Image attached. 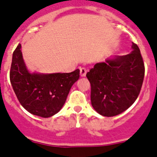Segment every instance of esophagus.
<instances>
[{
  "label": "esophagus",
  "mask_w": 157,
  "mask_h": 157,
  "mask_svg": "<svg viewBox=\"0 0 157 157\" xmlns=\"http://www.w3.org/2000/svg\"><path fill=\"white\" fill-rule=\"evenodd\" d=\"M80 76L81 77H85L86 73H87V70L85 68H80Z\"/></svg>",
  "instance_id": "esophagus-1"
}]
</instances>
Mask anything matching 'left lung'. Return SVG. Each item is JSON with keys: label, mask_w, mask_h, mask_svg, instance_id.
I'll return each instance as SVG.
<instances>
[{"label": "left lung", "mask_w": 157, "mask_h": 157, "mask_svg": "<svg viewBox=\"0 0 157 157\" xmlns=\"http://www.w3.org/2000/svg\"><path fill=\"white\" fill-rule=\"evenodd\" d=\"M132 49L126 56L96 63L86 74L91 84V105L104 117L128 109L140 93L145 65L136 44L132 43Z\"/></svg>", "instance_id": "1"}]
</instances>
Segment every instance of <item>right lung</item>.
Masks as SVG:
<instances>
[{
  "label": "right lung",
  "mask_w": 157,
  "mask_h": 157,
  "mask_svg": "<svg viewBox=\"0 0 157 157\" xmlns=\"http://www.w3.org/2000/svg\"><path fill=\"white\" fill-rule=\"evenodd\" d=\"M80 77V70L68 73L37 74L29 73L19 44L12 55L10 81L21 105L28 112L50 117L64 105L73 84Z\"/></svg>",
  "instance_id": "1"
}]
</instances>
